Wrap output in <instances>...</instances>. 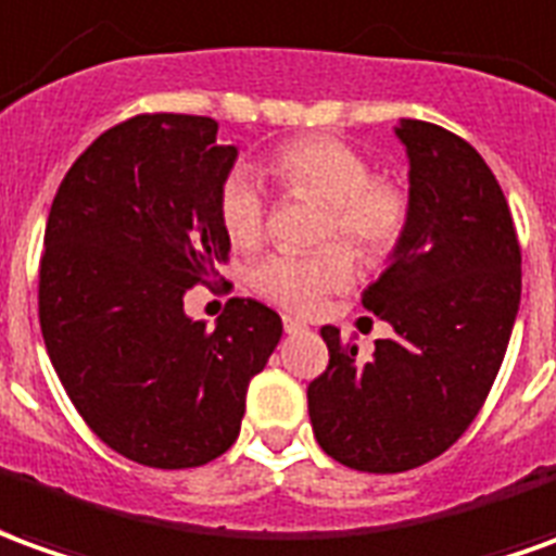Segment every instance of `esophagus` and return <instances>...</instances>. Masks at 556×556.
I'll return each mask as SVG.
<instances>
[{"mask_svg": "<svg viewBox=\"0 0 556 556\" xmlns=\"http://www.w3.org/2000/svg\"><path fill=\"white\" fill-rule=\"evenodd\" d=\"M308 326L302 320H296V317H285V332L287 334H296V332H305Z\"/></svg>", "mask_w": 556, "mask_h": 556, "instance_id": "obj_1", "label": "esophagus"}]
</instances>
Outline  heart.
Returning a JSON list of instances; mask_svg holds the SVG:
<instances>
[{
  "instance_id": "1",
  "label": "heart",
  "mask_w": 556,
  "mask_h": 556,
  "mask_svg": "<svg viewBox=\"0 0 556 556\" xmlns=\"http://www.w3.org/2000/svg\"><path fill=\"white\" fill-rule=\"evenodd\" d=\"M266 170L285 191L326 208L320 239H341L362 260L386 257L407 227L410 197L392 179L371 176L368 159L332 137H302L271 152ZM218 218L236 248H254L266 227V197L257 176L233 167L218 188ZM353 266L344 248L311 254H269L251 269V290L296 314L320 308L334 290L350 285Z\"/></svg>"
}]
</instances>
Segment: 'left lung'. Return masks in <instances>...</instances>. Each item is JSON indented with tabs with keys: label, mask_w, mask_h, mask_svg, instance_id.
Returning a JSON list of instances; mask_svg holds the SVG:
<instances>
[{
	"label": "left lung",
	"mask_w": 556,
	"mask_h": 556,
	"mask_svg": "<svg viewBox=\"0 0 556 556\" xmlns=\"http://www.w3.org/2000/svg\"><path fill=\"white\" fill-rule=\"evenodd\" d=\"M410 218L362 305L392 326L371 359L320 334L329 368L308 386L320 448L365 473H404L443 455L494 386L521 305V248L506 197L458 134L401 119Z\"/></svg>",
	"instance_id": "left-lung-1"
}]
</instances>
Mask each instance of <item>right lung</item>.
<instances>
[{"instance_id": "add662e5", "label": "right lung", "mask_w": 556, "mask_h": 556, "mask_svg": "<svg viewBox=\"0 0 556 556\" xmlns=\"http://www.w3.org/2000/svg\"><path fill=\"white\" fill-rule=\"evenodd\" d=\"M236 155L208 116H134L71 164L50 206L47 356L86 425L146 467H200L233 446L248 383L285 332L254 299H230L215 329L185 314V293L230 254L218 188Z\"/></svg>"}]
</instances>
